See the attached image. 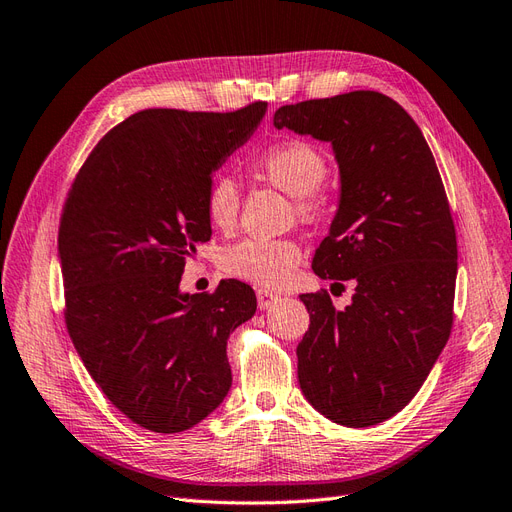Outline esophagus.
<instances>
[{"mask_svg":"<svg viewBox=\"0 0 512 512\" xmlns=\"http://www.w3.org/2000/svg\"><path fill=\"white\" fill-rule=\"evenodd\" d=\"M279 300H281L279 294H274L270 290H264V287H261V290H257V305H259V309H270L272 305H277Z\"/></svg>","mask_w":512,"mask_h":512,"instance_id":"esophagus-1","label":"esophagus"}]
</instances>
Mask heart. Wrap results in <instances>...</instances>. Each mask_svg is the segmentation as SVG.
<instances>
[{
  "label": "heart",
  "mask_w": 512,
  "mask_h": 512,
  "mask_svg": "<svg viewBox=\"0 0 512 512\" xmlns=\"http://www.w3.org/2000/svg\"><path fill=\"white\" fill-rule=\"evenodd\" d=\"M253 173L270 186L292 196L298 220L318 222L324 216L322 183L329 175V157L316 144L303 138H285L259 149L251 162ZM240 186L227 175H218L205 190V214L216 229L227 231L240 214ZM303 259V248L296 240L246 238L225 248L220 266L235 279L255 285L277 287L292 277Z\"/></svg>",
  "instance_id": "obj_1"
}]
</instances>
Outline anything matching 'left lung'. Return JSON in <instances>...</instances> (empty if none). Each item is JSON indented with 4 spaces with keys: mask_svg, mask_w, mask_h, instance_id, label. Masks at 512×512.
Instances as JSON below:
<instances>
[{
    "mask_svg": "<svg viewBox=\"0 0 512 512\" xmlns=\"http://www.w3.org/2000/svg\"><path fill=\"white\" fill-rule=\"evenodd\" d=\"M274 127L333 144L342 199L311 268L357 285L344 311L326 290L300 296V389L335 424H381L424 385L454 322L458 248L437 162L409 112L376 90L283 106Z\"/></svg>",
    "mask_w": 512,
    "mask_h": 512,
    "instance_id": "left-lung-1",
    "label": "left lung"
}]
</instances>
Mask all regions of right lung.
Masks as SVG:
<instances>
[{
	"instance_id": "1",
	"label": "right lung",
	"mask_w": 512,
	"mask_h": 512,
	"mask_svg": "<svg viewBox=\"0 0 512 512\" xmlns=\"http://www.w3.org/2000/svg\"><path fill=\"white\" fill-rule=\"evenodd\" d=\"M266 106L131 114L90 151L64 201L67 331L106 398L147 430L192 428L231 387L227 339L253 318L255 292L225 279L212 294H181L179 283L212 235V173L251 138Z\"/></svg>"
}]
</instances>
